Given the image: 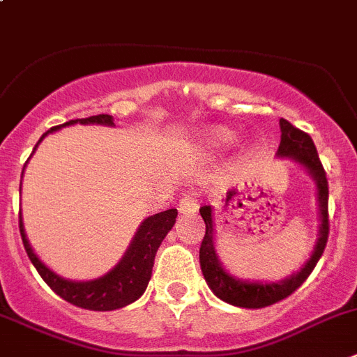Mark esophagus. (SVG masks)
Instances as JSON below:
<instances>
[{
  "mask_svg": "<svg viewBox=\"0 0 357 357\" xmlns=\"http://www.w3.org/2000/svg\"><path fill=\"white\" fill-rule=\"evenodd\" d=\"M178 209L181 215H194V213H197L199 209V202L195 201L192 195H185V197L181 199V202H179Z\"/></svg>",
  "mask_w": 357,
  "mask_h": 357,
  "instance_id": "34e87169",
  "label": "esophagus"
}]
</instances>
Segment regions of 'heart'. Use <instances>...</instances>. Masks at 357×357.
Returning a JSON list of instances; mask_svg holds the SVG:
<instances>
[{
    "instance_id": "1",
    "label": "heart",
    "mask_w": 357,
    "mask_h": 357,
    "mask_svg": "<svg viewBox=\"0 0 357 357\" xmlns=\"http://www.w3.org/2000/svg\"><path fill=\"white\" fill-rule=\"evenodd\" d=\"M204 141L213 148H225L236 141V133L225 126H215L204 133Z\"/></svg>"
}]
</instances>
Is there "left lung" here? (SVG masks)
<instances>
[{
  "label": "left lung",
  "instance_id": "left-lung-1",
  "mask_svg": "<svg viewBox=\"0 0 357 357\" xmlns=\"http://www.w3.org/2000/svg\"><path fill=\"white\" fill-rule=\"evenodd\" d=\"M280 146L276 156L278 158H291L298 165H301L308 176L314 179L315 190H317V206H319V238L315 241L314 250L299 271L292 273L291 276L278 282H248V280L236 278L227 271L216 254L215 243V220H213L211 206H202L201 216L206 224V234L199 250V261H201L202 275L206 284L211 289L213 294L229 305L239 306V308H264V306L275 305L282 301L308 278L314 271L315 264L321 259L326 248L329 234V216H328V179H326L324 167L319 160L317 148L308 133L301 132L292 126L287 119H280Z\"/></svg>",
  "mask_w": 357,
  "mask_h": 357
}]
</instances>
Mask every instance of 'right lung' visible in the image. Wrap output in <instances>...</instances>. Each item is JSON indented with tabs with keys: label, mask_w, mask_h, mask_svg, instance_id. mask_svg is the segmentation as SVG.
<instances>
[{
	"label": "right lung",
	"mask_w": 357,
	"mask_h": 357,
	"mask_svg": "<svg viewBox=\"0 0 357 357\" xmlns=\"http://www.w3.org/2000/svg\"><path fill=\"white\" fill-rule=\"evenodd\" d=\"M75 123H81V125L116 126L114 118L109 114L72 119V121H66L65 125L52 126L51 130H47L40 137V141L36 142L35 149L38 148L40 142L47 137L49 133L58 132V130L70 125H75ZM35 149H33V153H35ZM176 216H178V209H167V211L156 213V215L142 220V224L139 225L137 232L133 236L132 243L126 248L121 261L111 271L105 273V275L98 276V278L86 280V282L63 278V276H59L58 273H54L49 266H45L40 261L38 255L33 252L31 245H29L28 236H26L24 224H22V213H19V231H21L22 243H24L26 254H28L29 261L33 262V266H35L38 275L43 278V282L59 298L79 306V308L95 310V312H111V310L123 308V306L130 305V303L137 301L144 294L146 287L149 284V278H151V269L153 264H155L156 250L162 245L163 238L167 236V232L174 227Z\"/></svg>",
	"instance_id": "obj_1"
}]
</instances>
